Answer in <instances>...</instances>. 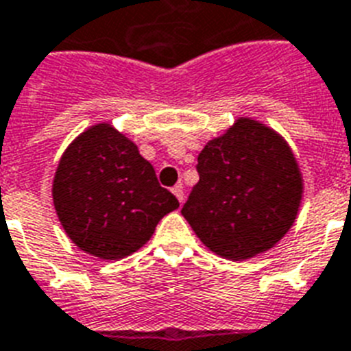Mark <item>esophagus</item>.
Wrapping results in <instances>:
<instances>
[{"label": "esophagus", "mask_w": 351, "mask_h": 351, "mask_svg": "<svg viewBox=\"0 0 351 351\" xmlns=\"http://www.w3.org/2000/svg\"><path fill=\"white\" fill-rule=\"evenodd\" d=\"M173 195L176 196V198H178V202H184V189H182V185H175V187H173Z\"/></svg>", "instance_id": "esophagus-1"}]
</instances>
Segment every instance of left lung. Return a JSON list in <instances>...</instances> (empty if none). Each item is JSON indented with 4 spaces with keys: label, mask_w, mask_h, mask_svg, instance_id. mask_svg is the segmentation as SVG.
Returning <instances> with one entry per match:
<instances>
[{
    "label": "left lung",
    "mask_w": 351,
    "mask_h": 351,
    "mask_svg": "<svg viewBox=\"0 0 351 351\" xmlns=\"http://www.w3.org/2000/svg\"><path fill=\"white\" fill-rule=\"evenodd\" d=\"M200 180L182 215L202 243L232 261L270 250L294 225L303 176L283 136L240 117L198 155Z\"/></svg>",
    "instance_id": "1"
}]
</instances>
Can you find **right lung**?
Instances as JSON below:
<instances>
[{
    "label": "right lung",
    "instance_id": "obj_1",
    "mask_svg": "<svg viewBox=\"0 0 351 351\" xmlns=\"http://www.w3.org/2000/svg\"><path fill=\"white\" fill-rule=\"evenodd\" d=\"M52 198L68 238L99 259L136 252L156 223L178 209L135 142L106 122L82 131L64 149Z\"/></svg>",
    "mask_w": 351,
    "mask_h": 351
}]
</instances>
